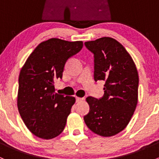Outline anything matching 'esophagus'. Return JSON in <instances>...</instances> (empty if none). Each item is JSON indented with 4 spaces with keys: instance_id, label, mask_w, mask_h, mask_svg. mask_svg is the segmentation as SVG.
Wrapping results in <instances>:
<instances>
[{
    "instance_id": "1",
    "label": "esophagus",
    "mask_w": 159,
    "mask_h": 159,
    "mask_svg": "<svg viewBox=\"0 0 159 159\" xmlns=\"http://www.w3.org/2000/svg\"><path fill=\"white\" fill-rule=\"evenodd\" d=\"M84 100V98H79V97H76V102H81V101Z\"/></svg>"
}]
</instances>
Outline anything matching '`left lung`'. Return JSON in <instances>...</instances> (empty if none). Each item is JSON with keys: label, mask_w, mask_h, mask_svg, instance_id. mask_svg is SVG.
Masks as SVG:
<instances>
[{"label": "left lung", "mask_w": 159, "mask_h": 159, "mask_svg": "<svg viewBox=\"0 0 159 159\" xmlns=\"http://www.w3.org/2000/svg\"><path fill=\"white\" fill-rule=\"evenodd\" d=\"M84 45L94 54V81H105L102 98H86L90 110L84 122L95 134L111 137L125 129L134 114L139 74L129 52L114 38L104 37Z\"/></svg>", "instance_id": "obj_1"}]
</instances>
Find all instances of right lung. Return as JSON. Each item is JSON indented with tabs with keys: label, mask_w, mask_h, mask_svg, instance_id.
Listing matches in <instances>:
<instances>
[{
	"label": "right lung",
	"mask_w": 159,
	"mask_h": 159,
	"mask_svg": "<svg viewBox=\"0 0 159 159\" xmlns=\"http://www.w3.org/2000/svg\"><path fill=\"white\" fill-rule=\"evenodd\" d=\"M82 47L81 41L51 38L37 46L20 70L17 108L27 128L41 139L57 137L66 125L75 98L55 93L54 80Z\"/></svg>",
	"instance_id": "obj_1"
}]
</instances>
